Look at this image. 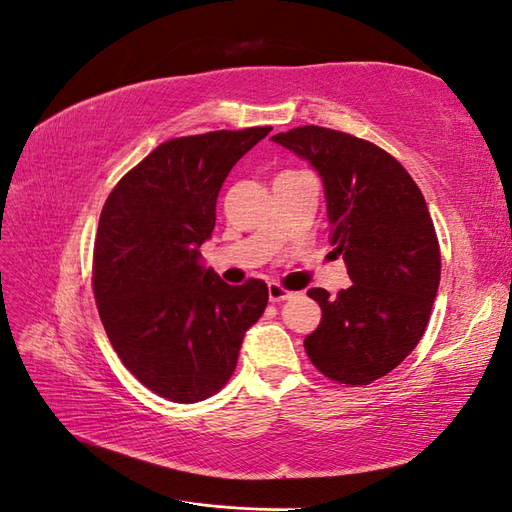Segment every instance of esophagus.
<instances>
[{"mask_svg":"<svg viewBox=\"0 0 512 512\" xmlns=\"http://www.w3.org/2000/svg\"><path fill=\"white\" fill-rule=\"evenodd\" d=\"M291 291H287L285 287H280L278 282H269V300L271 302H282V300H289L291 298Z\"/></svg>","mask_w":512,"mask_h":512,"instance_id":"esophagus-1","label":"esophagus"}]
</instances>
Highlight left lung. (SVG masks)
<instances>
[{
  "label": "left lung",
  "mask_w": 512,
  "mask_h": 512,
  "mask_svg": "<svg viewBox=\"0 0 512 512\" xmlns=\"http://www.w3.org/2000/svg\"><path fill=\"white\" fill-rule=\"evenodd\" d=\"M324 184L335 254L352 285L335 298L309 289L322 322L304 339L324 377L368 385L392 372L423 337L440 282V247L423 192L377 144L342 131L298 127L274 135Z\"/></svg>",
  "instance_id": "1"
}]
</instances>
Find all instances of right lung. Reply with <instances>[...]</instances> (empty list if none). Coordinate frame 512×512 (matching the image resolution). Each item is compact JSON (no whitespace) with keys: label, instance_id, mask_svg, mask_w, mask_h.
Returning a JSON list of instances; mask_svg holds the SVG:
<instances>
[{"label":"right lung","instance_id":"right-lung-1","mask_svg":"<svg viewBox=\"0 0 512 512\" xmlns=\"http://www.w3.org/2000/svg\"><path fill=\"white\" fill-rule=\"evenodd\" d=\"M271 127L168 140L131 168L100 212L94 295L133 377L175 403L217 394L265 313L263 280L232 287L201 263L227 173Z\"/></svg>","mask_w":512,"mask_h":512}]
</instances>
